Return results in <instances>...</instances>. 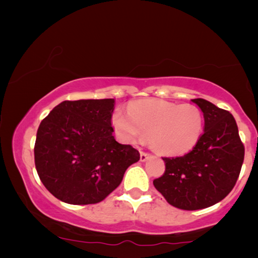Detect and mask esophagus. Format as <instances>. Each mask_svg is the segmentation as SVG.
Segmentation results:
<instances>
[{
    "label": "esophagus",
    "mask_w": 258,
    "mask_h": 258,
    "mask_svg": "<svg viewBox=\"0 0 258 258\" xmlns=\"http://www.w3.org/2000/svg\"><path fill=\"white\" fill-rule=\"evenodd\" d=\"M149 157H151L150 154L144 153V151H141V154H140V160H141V162H146Z\"/></svg>",
    "instance_id": "34e87169"
}]
</instances>
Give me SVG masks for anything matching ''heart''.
<instances>
[{
    "label": "heart",
    "instance_id": "b5f03b06",
    "mask_svg": "<svg viewBox=\"0 0 258 258\" xmlns=\"http://www.w3.org/2000/svg\"><path fill=\"white\" fill-rule=\"evenodd\" d=\"M128 113L114 111L111 124L126 143L147 137L155 153L163 156H181L194 149L203 133L202 111L194 104H176L156 100L136 101Z\"/></svg>",
    "mask_w": 258,
    "mask_h": 258
}]
</instances>
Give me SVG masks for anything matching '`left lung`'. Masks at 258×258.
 Returning a JSON list of instances; mask_svg holds the SVG:
<instances>
[{"mask_svg": "<svg viewBox=\"0 0 258 258\" xmlns=\"http://www.w3.org/2000/svg\"><path fill=\"white\" fill-rule=\"evenodd\" d=\"M203 112L204 133L194 149L181 157H163L164 174L154 185L178 209L199 210L224 199L237 181L244 146L230 112L203 98L191 100Z\"/></svg>", "mask_w": 258, "mask_h": 258, "instance_id": "1", "label": "left lung"}]
</instances>
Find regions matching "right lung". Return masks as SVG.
<instances>
[{
	"mask_svg": "<svg viewBox=\"0 0 258 258\" xmlns=\"http://www.w3.org/2000/svg\"><path fill=\"white\" fill-rule=\"evenodd\" d=\"M114 98L63 101L38 126L34 155L41 182L69 204H95L121 184L140 153L116 142Z\"/></svg>",
	"mask_w": 258,
	"mask_h": 258,
	"instance_id": "obj_1",
	"label": "right lung"
}]
</instances>
